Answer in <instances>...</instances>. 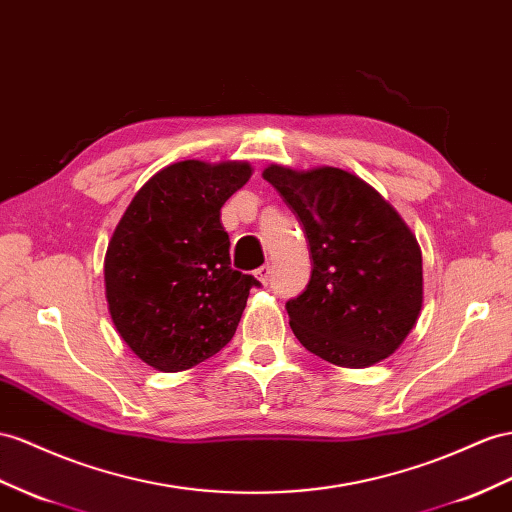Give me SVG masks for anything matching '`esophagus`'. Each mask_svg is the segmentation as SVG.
Listing matches in <instances>:
<instances>
[{
	"mask_svg": "<svg viewBox=\"0 0 512 512\" xmlns=\"http://www.w3.org/2000/svg\"><path fill=\"white\" fill-rule=\"evenodd\" d=\"M255 277L259 279V283L268 285V283H270V266H261V268H257V270H255Z\"/></svg>",
	"mask_w": 512,
	"mask_h": 512,
	"instance_id": "1",
	"label": "esophagus"
}]
</instances>
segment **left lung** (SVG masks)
<instances>
[{"instance_id": "obj_1", "label": "left lung", "mask_w": 512, "mask_h": 512, "mask_svg": "<svg viewBox=\"0 0 512 512\" xmlns=\"http://www.w3.org/2000/svg\"><path fill=\"white\" fill-rule=\"evenodd\" d=\"M303 225L313 261L305 292L287 300L298 342L342 368H368L400 348L424 298L422 251L381 194L342 168L264 173Z\"/></svg>"}]
</instances>
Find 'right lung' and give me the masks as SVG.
<instances>
[{
    "label": "right lung",
    "instance_id": "add662e5",
    "mask_svg": "<svg viewBox=\"0 0 512 512\" xmlns=\"http://www.w3.org/2000/svg\"><path fill=\"white\" fill-rule=\"evenodd\" d=\"M246 162L186 160L131 199L106 253V298L123 342L160 372L225 348L259 281L231 268L220 207L251 179Z\"/></svg>",
    "mask_w": 512,
    "mask_h": 512
}]
</instances>
